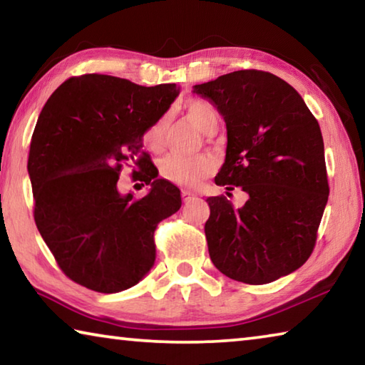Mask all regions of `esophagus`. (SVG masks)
I'll return each instance as SVG.
<instances>
[{
  "instance_id": "34e87169",
  "label": "esophagus",
  "mask_w": 365,
  "mask_h": 365,
  "mask_svg": "<svg viewBox=\"0 0 365 365\" xmlns=\"http://www.w3.org/2000/svg\"><path fill=\"white\" fill-rule=\"evenodd\" d=\"M191 196H193V193H191L190 190H182V197H183V201H188V200H191Z\"/></svg>"
}]
</instances>
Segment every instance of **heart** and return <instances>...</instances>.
I'll use <instances>...</instances> for the list:
<instances>
[{
	"label": "heart",
	"instance_id": "b5f03b06",
	"mask_svg": "<svg viewBox=\"0 0 365 365\" xmlns=\"http://www.w3.org/2000/svg\"><path fill=\"white\" fill-rule=\"evenodd\" d=\"M185 115L187 119L202 132L217 123V113L206 101H190L185 104ZM165 132H168V122L164 117L154 120L143 132V146L151 153H160L165 145ZM214 170V159L207 154H195V156H185V154H169L159 163V174L165 180L174 182L183 187H195L205 180Z\"/></svg>",
	"mask_w": 365,
	"mask_h": 365
}]
</instances>
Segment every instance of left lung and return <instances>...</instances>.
I'll list each match as a JSON object with an SVG mask.
<instances>
[{
  "label": "left lung",
  "mask_w": 365,
  "mask_h": 365,
  "mask_svg": "<svg viewBox=\"0 0 365 365\" xmlns=\"http://www.w3.org/2000/svg\"><path fill=\"white\" fill-rule=\"evenodd\" d=\"M195 93L227 123L215 185L248 195L238 209L225 196L206 200L211 261L248 285L292 274L312 255L330 193L317 119L292 85L264 71L225 73L195 85Z\"/></svg>",
  "instance_id": "obj_1"
}]
</instances>
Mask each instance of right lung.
I'll use <instances>...</instances> for the list:
<instances>
[{"label": "right lung", "instance_id": "add662e5", "mask_svg": "<svg viewBox=\"0 0 365 365\" xmlns=\"http://www.w3.org/2000/svg\"><path fill=\"white\" fill-rule=\"evenodd\" d=\"M177 95L175 83L141 86L83 73L67 78L43 106L27 164L34 219L59 269L78 285L123 292L156 261L154 230L182 197L175 185L156 178L141 137ZM123 163L134 168V180L152 185L150 194L118 193Z\"/></svg>", "mask_w": 365, "mask_h": 365}]
</instances>
